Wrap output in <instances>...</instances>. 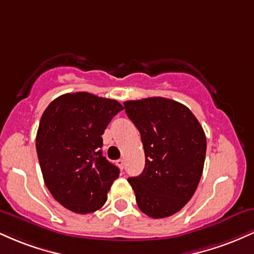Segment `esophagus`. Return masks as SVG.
<instances>
[{"label": "esophagus", "instance_id": "esophagus-1", "mask_svg": "<svg viewBox=\"0 0 254 254\" xmlns=\"http://www.w3.org/2000/svg\"><path fill=\"white\" fill-rule=\"evenodd\" d=\"M117 165H118V167L121 168L122 171L124 170V165H125V162H124V160H123V159H119L118 161H117Z\"/></svg>", "mask_w": 254, "mask_h": 254}]
</instances>
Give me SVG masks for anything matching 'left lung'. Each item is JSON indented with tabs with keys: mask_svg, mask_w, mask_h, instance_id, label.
Returning <instances> with one entry per match:
<instances>
[{
	"mask_svg": "<svg viewBox=\"0 0 254 254\" xmlns=\"http://www.w3.org/2000/svg\"><path fill=\"white\" fill-rule=\"evenodd\" d=\"M141 133L145 167L129 178L139 210L164 218L182 210L203 173L206 138L202 125L185 105L166 98L124 103Z\"/></svg>",
	"mask_w": 254,
	"mask_h": 254,
	"instance_id": "left-lung-1",
	"label": "left lung"
}]
</instances>
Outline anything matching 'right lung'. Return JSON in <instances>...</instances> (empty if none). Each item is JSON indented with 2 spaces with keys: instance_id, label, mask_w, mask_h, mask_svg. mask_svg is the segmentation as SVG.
<instances>
[{
  "instance_id": "1",
  "label": "right lung",
  "mask_w": 254,
  "mask_h": 254,
  "mask_svg": "<svg viewBox=\"0 0 254 254\" xmlns=\"http://www.w3.org/2000/svg\"><path fill=\"white\" fill-rule=\"evenodd\" d=\"M122 110L117 100L77 92L56 98L44 111L38 160L46 188L64 208L89 214L107 200L119 168L103 155L101 135Z\"/></svg>"
}]
</instances>
